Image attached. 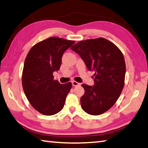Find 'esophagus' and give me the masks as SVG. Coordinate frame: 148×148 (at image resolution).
Masks as SVG:
<instances>
[{
    "label": "esophagus",
    "instance_id": "esophagus-1",
    "mask_svg": "<svg viewBox=\"0 0 148 148\" xmlns=\"http://www.w3.org/2000/svg\"><path fill=\"white\" fill-rule=\"evenodd\" d=\"M72 86H74V87H76V86H78L80 85V83L77 82L76 81H73L72 82Z\"/></svg>",
    "mask_w": 148,
    "mask_h": 148
}]
</instances>
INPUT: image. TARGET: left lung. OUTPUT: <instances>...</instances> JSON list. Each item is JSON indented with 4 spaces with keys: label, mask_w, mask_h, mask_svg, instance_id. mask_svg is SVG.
Returning a JSON list of instances; mask_svg holds the SVG:
<instances>
[{
    "label": "left lung",
    "mask_w": 148,
    "mask_h": 148,
    "mask_svg": "<svg viewBox=\"0 0 148 148\" xmlns=\"http://www.w3.org/2000/svg\"><path fill=\"white\" fill-rule=\"evenodd\" d=\"M71 48L80 56L88 71L95 72V85H82L85 89L80 99L82 109L91 115L104 113L113 106L124 86L125 63L122 52L103 37L80 41Z\"/></svg>",
    "instance_id": "obj_1"
}]
</instances>
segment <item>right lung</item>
Masks as SVG:
<instances>
[{
    "label": "right lung",
    "mask_w": 148,
    "mask_h": 148,
    "mask_svg": "<svg viewBox=\"0 0 148 148\" xmlns=\"http://www.w3.org/2000/svg\"><path fill=\"white\" fill-rule=\"evenodd\" d=\"M74 41L51 37L37 42L26 56L22 74L23 90L32 106L46 116L55 114L63 108L72 87L71 82L61 84L53 79L65 51Z\"/></svg>",
    "instance_id": "right-lung-1"
}]
</instances>
